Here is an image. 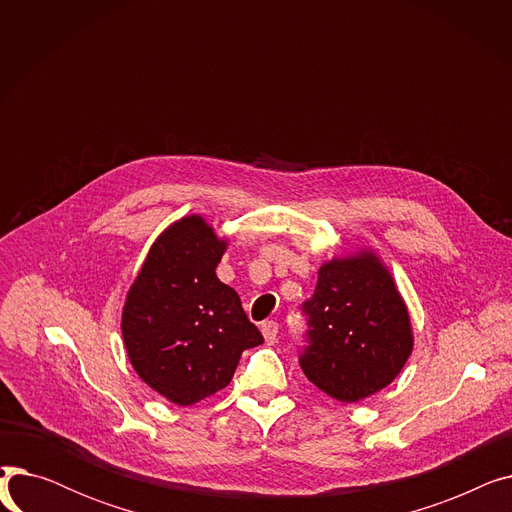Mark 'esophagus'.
I'll return each mask as SVG.
<instances>
[{
  "instance_id": "34e87169",
  "label": "esophagus",
  "mask_w": 512,
  "mask_h": 512,
  "mask_svg": "<svg viewBox=\"0 0 512 512\" xmlns=\"http://www.w3.org/2000/svg\"><path fill=\"white\" fill-rule=\"evenodd\" d=\"M261 334H263L267 344H274L278 340V324H276V321H263Z\"/></svg>"
}]
</instances>
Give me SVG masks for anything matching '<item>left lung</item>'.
Instances as JSON below:
<instances>
[{
	"label": "left lung",
	"instance_id": "left-lung-1",
	"mask_svg": "<svg viewBox=\"0 0 512 512\" xmlns=\"http://www.w3.org/2000/svg\"><path fill=\"white\" fill-rule=\"evenodd\" d=\"M301 357L307 380L340 402H359L394 382L413 353V326L388 265L365 247L324 261Z\"/></svg>",
	"mask_w": 512,
	"mask_h": 512
}]
</instances>
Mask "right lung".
<instances>
[{"instance_id": "right-lung-1", "label": "right lung", "mask_w": 512, "mask_h": 512, "mask_svg": "<svg viewBox=\"0 0 512 512\" xmlns=\"http://www.w3.org/2000/svg\"><path fill=\"white\" fill-rule=\"evenodd\" d=\"M228 238L199 213L151 245L122 307L126 355L139 378L178 407L226 388L245 348L263 342L234 288L215 276Z\"/></svg>"}]
</instances>
